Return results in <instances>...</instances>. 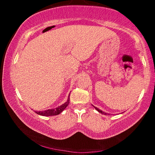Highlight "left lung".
Wrapping results in <instances>:
<instances>
[{"instance_id": "left-lung-1", "label": "left lung", "mask_w": 155, "mask_h": 155, "mask_svg": "<svg viewBox=\"0 0 155 155\" xmlns=\"http://www.w3.org/2000/svg\"><path fill=\"white\" fill-rule=\"evenodd\" d=\"M95 109L97 110V111H98V112H100V113H101L102 114H104V115H106V113H104V112H103V111H102L101 110H100V109H98V108H96V107H95Z\"/></svg>"}]
</instances>
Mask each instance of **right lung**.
Segmentation results:
<instances>
[{"mask_svg": "<svg viewBox=\"0 0 155 155\" xmlns=\"http://www.w3.org/2000/svg\"><path fill=\"white\" fill-rule=\"evenodd\" d=\"M69 103H70V95L67 102H65L64 104H63L62 105L57 107V108H56L55 109H48L44 111H35V113L36 114H38V115H43V116H52V115H59V114H61V113L68 107V104Z\"/></svg>", "mask_w": 155, "mask_h": 155, "instance_id": "obj_1", "label": "right lung"}]
</instances>
